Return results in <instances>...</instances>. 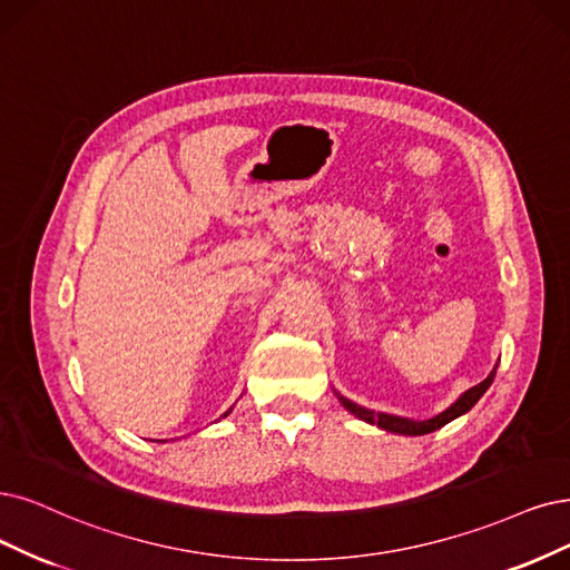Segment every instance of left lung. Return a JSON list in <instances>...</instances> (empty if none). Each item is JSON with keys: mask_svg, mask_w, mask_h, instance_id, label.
<instances>
[{"mask_svg": "<svg viewBox=\"0 0 570 570\" xmlns=\"http://www.w3.org/2000/svg\"><path fill=\"white\" fill-rule=\"evenodd\" d=\"M493 377H495V368L491 371V375L487 377V381H481L479 385L470 387L465 394H462L451 409H446L444 413H439V415H434V417H430V420H409V417H399V415L375 413V411H368V409H364V406H356V404L347 402V399H343V396H341V402H343V406H345L350 413H354L356 417L366 420V423H373V425L383 428V430H387V432L413 434V436H415V434H428V432H434V430H439V428H444L446 423H451V420H455L458 415L468 413V411L479 402L481 394L491 387Z\"/></svg>", "mask_w": 570, "mask_h": 570, "instance_id": "obj_1", "label": "left lung"}]
</instances>
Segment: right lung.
<instances>
[{"label": "right lung", "mask_w": 570, "mask_h": 570, "mask_svg": "<svg viewBox=\"0 0 570 570\" xmlns=\"http://www.w3.org/2000/svg\"><path fill=\"white\" fill-rule=\"evenodd\" d=\"M229 411H232V409H229ZM229 411H227V413H229ZM227 413H225V415H227Z\"/></svg>", "instance_id": "right-lung-1"}]
</instances>
